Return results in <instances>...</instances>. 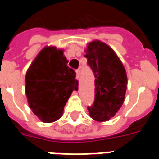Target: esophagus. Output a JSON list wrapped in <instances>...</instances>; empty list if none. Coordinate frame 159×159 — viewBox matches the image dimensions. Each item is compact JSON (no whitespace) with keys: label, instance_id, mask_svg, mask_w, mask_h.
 Returning <instances> with one entry per match:
<instances>
[{"label":"esophagus","instance_id":"1","mask_svg":"<svg viewBox=\"0 0 159 159\" xmlns=\"http://www.w3.org/2000/svg\"><path fill=\"white\" fill-rule=\"evenodd\" d=\"M76 73H77L76 78H77V80H79V78H80V69H77V70L76 71Z\"/></svg>","mask_w":159,"mask_h":159}]
</instances>
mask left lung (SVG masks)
Wrapping results in <instances>:
<instances>
[{
	"label": "left lung",
	"instance_id": "left-lung-1",
	"mask_svg": "<svg viewBox=\"0 0 159 159\" xmlns=\"http://www.w3.org/2000/svg\"><path fill=\"white\" fill-rule=\"evenodd\" d=\"M85 57L95 76V101L87 107L97 122H106L122 107L126 95L127 77L114 50L100 41L88 44Z\"/></svg>",
	"mask_w": 159,
	"mask_h": 159
}]
</instances>
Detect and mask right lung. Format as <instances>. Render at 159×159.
I'll return each mask as SVG.
<instances>
[{
    "instance_id": "add662e5",
    "label": "right lung",
    "mask_w": 159,
    "mask_h": 159,
    "mask_svg": "<svg viewBox=\"0 0 159 159\" xmlns=\"http://www.w3.org/2000/svg\"><path fill=\"white\" fill-rule=\"evenodd\" d=\"M63 50L46 46L26 73V96L34 114L43 122L60 118L73 91L78 90L76 73L68 66Z\"/></svg>"
}]
</instances>
